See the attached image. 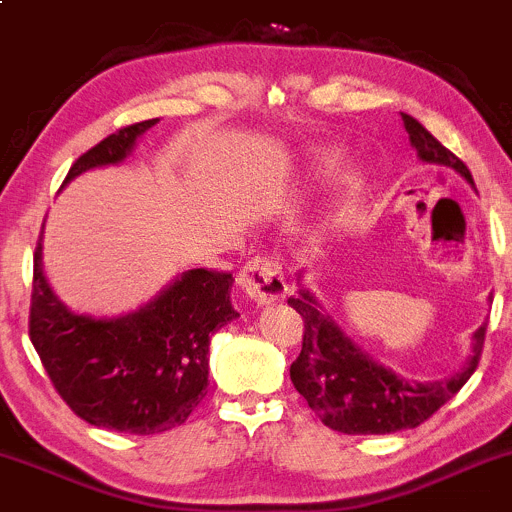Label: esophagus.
Masks as SVG:
<instances>
[{"instance_id": "34e87169", "label": "esophagus", "mask_w": 512, "mask_h": 512, "mask_svg": "<svg viewBox=\"0 0 512 512\" xmlns=\"http://www.w3.org/2000/svg\"><path fill=\"white\" fill-rule=\"evenodd\" d=\"M239 286L258 305L276 303V300L286 298L288 293L281 266L268 256H256L246 263L244 271L239 273Z\"/></svg>"}]
</instances>
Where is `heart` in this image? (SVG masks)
Listing matches in <instances>:
<instances>
[{
	"mask_svg": "<svg viewBox=\"0 0 512 512\" xmlns=\"http://www.w3.org/2000/svg\"><path fill=\"white\" fill-rule=\"evenodd\" d=\"M340 157H342V152L340 150H323L318 155V165H320V170H333V167H337V162H340Z\"/></svg>",
	"mask_w": 512,
	"mask_h": 512,
	"instance_id": "b5f03b06",
	"label": "heart"
}]
</instances>
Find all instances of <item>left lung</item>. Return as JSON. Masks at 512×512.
<instances>
[{"mask_svg": "<svg viewBox=\"0 0 512 512\" xmlns=\"http://www.w3.org/2000/svg\"><path fill=\"white\" fill-rule=\"evenodd\" d=\"M404 128L416 157L426 165L451 167L473 184L468 167L446 150L419 120L404 115ZM305 271H298L303 281ZM298 295L288 305L303 315V350L291 365V382L305 397L308 407L320 416L325 426L340 434H394L424 424L471 379L481 360L486 323L471 337V352L456 372L444 379L419 382L392 367L372 360L325 310L318 295L298 283ZM493 298V295H491Z\"/></svg>", "mask_w": 512, "mask_h": 512, "instance_id": "left-lung-1", "label": "left lung"}]
</instances>
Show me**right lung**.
Listing matches in <instances>:
<instances>
[{
	"instance_id": "obj_1",
	"label": "right lung",
	"mask_w": 512,
	"mask_h": 512,
	"mask_svg": "<svg viewBox=\"0 0 512 512\" xmlns=\"http://www.w3.org/2000/svg\"><path fill=\"white\" fill-rule=\"evenodd\" d=\"M157 123L142 120L100 140L73 162L63 184L96 167L120 165ZM41 239L29 337L63 402L88 424L120 434L150 436L184 424L207 394L212 335L239 318L231 273L192 268L138 310L100 318L76 313L54 293Z\"/></svg>"
}]
</instances>
